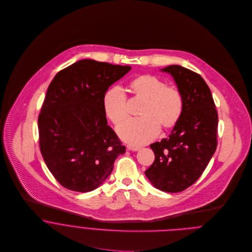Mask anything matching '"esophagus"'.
Wrapping results in <instances>:
<instances>
[{"label":"esophagus","instance_id":"34e87169","mask_svg":"<svg viewBox=\"0 0 252 252\" xmlns=\"http://www.w3.org/2000/svg\"><path fill=\"white\" fill-rule=\"evenodd\" d=\"M128 150H132V151H138L141 147L140 146H136V145H132V144H128L127 145Z\"/></svg>","mask_w":252,"mask_h":252}]
</instances>
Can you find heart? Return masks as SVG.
<instances>
[{
	"label": "heart",
	"instance_id": "heart-1",
	"mask_svg": "<svg viewBox=\"0 0 252 252\" xmlns=\"http://www.w3.org/2000/svg\"><path fill=\"white\" fill-rule=\"evenodd\" d=\"M131 92L144 100L141 110L142 118H131L117 127L119 137L132 145H142L152 141L160 131L173 128L180 120L183 99L180 90L155 75L140 74L130 83ZM104 110L108 119L118 124L128 115L127 101L124 91L116 86L109 89L104 97Z\"/></svg>",
	"mask_w": 252,
	"mask_h": 252
}]
</instances>
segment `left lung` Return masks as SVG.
Instances as JSON below:
<instances>
[{
  "mask_svg": "<svg viewBox=\"0 0 252 252\" xmlns=\"http://www.w3.org/2000/svg\"><path fill=\"white\" fill-rule=\"evenodd\" d=\"M183 99L179 122L169 138L150 144L153 164L144 172L161 191H183L198 180L216 152L218 115L212 92L203 77L180 65L168 66Z\"/></svg>",
  "mask_w": 252,
  "mask_h": 252,
  "instance_id": "8db88e82",
  "label": "left lung"
}]
</instances>
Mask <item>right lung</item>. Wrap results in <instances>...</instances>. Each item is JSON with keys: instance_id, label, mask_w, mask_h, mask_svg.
<instances>
[{"instance_id": "1", "label": "right lung", "mask_w": 252, "mask_h": 252, "mask_svg": "<svg viewBox=\"0 0 252 252\" xmlns=\"http://www.w3.org/2000/svg\"><path fill=\"white\" fill-rule=\"evenodd\" d=\"M131 66L79 60L58 72L48 86L37 119L39 148L65 188L89 192L99 187L125 153L108 125L104 97Z\"/></svg>"}]
</instances>
